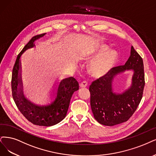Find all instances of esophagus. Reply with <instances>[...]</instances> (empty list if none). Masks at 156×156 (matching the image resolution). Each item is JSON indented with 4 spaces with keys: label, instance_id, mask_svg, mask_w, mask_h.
Returning a JSON list of instances; mask_svg holds the SVG:
<instances>
[{
    "label": "esophagus",
    "instance_id": "esophagus-1",
    "mask_svg": "<svg viewBox=\"0 0 156 156\" xmlns=\"http://www.w3.org/2000/svg\"><path fill=\"white\" fill-rule=\"evenodd\" d=\"M87 82L86 81H83L80 84V87H87Z\"/></svg>",
    "mask_w": 156,
    "mask_h": 156
}]
</instances>
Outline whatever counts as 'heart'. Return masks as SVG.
Returning a JSON list of instances; mask_svg holds the SVG:
<instances>
[{"label": "heart", "instance_id": "heart-1", "mask_svg": "<svg viewBox=\"0 0 156 156\" xmlns=\"http://www.w3.org/2000/svg\"><path fill=\"white\" fill-rule=\"evenodd\" d=\"M108 47L107 45L99 44L94 49L85 53V56L93 54H101L92 60L88 66V71L92 76L98 78L104 76L116 63L118 58L117 51L114 49L108 50Z\"/></svg>", "mask_w": 156, "mask_h": 156}]
</instances>
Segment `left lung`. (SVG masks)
<instances>
[{"label": "left lung", "instance_id": "8db88e82", "mask_svg": "<svg viewBox=\"0 0 156 156\" xmlns=\"http://www.w3.org/2000/svg\"><path fill=\"white\" fill-rule=\"evenodd\" d=\"M126 70L134 73L131 87L122 94H115L112 89L113 80L118 73ZM145 83L143 59L132 46L130 56L125 65L112 68L90 85V107L97 122L106 126L126 122L140 104Z\"/></svg>", "mask_w": 156, "mask_h": 156}]
</instances>
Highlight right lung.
I'll return each mask as SVG.
<instances>
[{
  "label": "right lung",
  "mask_w": 156,
  "mask_h": 156,
  "mask_svg": "<svg viewBox=\"0 0 156 156\" xmlns=\"http://www.w3.org/2000/svg\"><path fill=\"white\" fill-rule=\"evenodd\" d=\"M45 34L33 37L17 56L12 72L11 90L17 108L29 122L36 125L50 126L60 123L65 118L73 94L79 89V84L73 77L61 80L55 98L49 105H36L25 97L23 92L20 58L27 49L34 47V41L43 37Z\"/></svg>",
  "instance_id": "add662e5"
}]
</instances>
